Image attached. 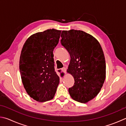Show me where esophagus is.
Returning <instances> with one entry per match:
<instances>
[{
	"label": "esophagus",
	"mask_w": 126,
	"mask_h": 126,
	"mask_svg": "<svg viewBox=\"0 0 126 126\" xmlns=\"http://www.w3.org/2000/svg\"><path fill=\"white\" fill-rule=\"evenodd\" d=\"M62 71H63V72H64L65 73H66V68L65 67H63L62 68Z\"/></svg>",
	"instance_id": "esophagus-1"
}]
</instances>
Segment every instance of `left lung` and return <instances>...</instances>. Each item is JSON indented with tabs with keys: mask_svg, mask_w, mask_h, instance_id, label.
I'll return each instance as SVG.
<instances>
[{
	"mask_svg": "<svg viewBox=\"0 0 126 126\" xmlns=\"http://www.w3.org/2000/svg\"><path fill=\"white\" fill-rule=\"evenodd\" d=\"M61 43L70 54L67 72L74 78L68 92L73 100L86 103L100 92L106 77V63L100 43L80 30L63 31Z\"/></svg>",
	"mask_w": 126,
	"mask_h": 126,
	"instance_id": "left-lung-1",
	"label": "left lung"
}]
</instances>
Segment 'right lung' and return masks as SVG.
I'll return each mask as SVG.
<instances>
[{
  "mask_svg": "<svg viewBox=\"0 0 126 126\" xmlns=\"http://www.w3.org/2000/svg\"><path fill=\"white\" fill-rule=\"evenodd\" d=\"M61 32L50 29L32 34L21 50L19 68L23 87L37 101L53 99L60 82L54 69L53 50Z\"/></svg>",
  "mask_w": 126,
  "mask_h": 126,
  "instance_id": "obj_1",
  "label": "right lung"
}]
</instances>
